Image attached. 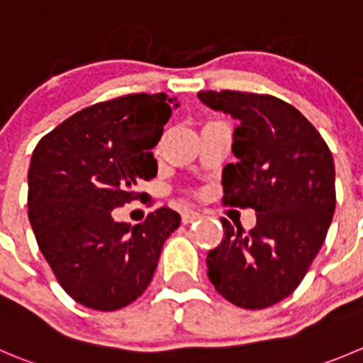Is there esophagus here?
<instances>
[{
	"instance_id": "esophagus-1",
	"label": "esophagus",
	"mask_w": 363,
	"mask_h": 363,
	"mask_svg": "<svg viewBox=\"0 0 363 363\" xmlns=\"http://www.w3.org/2000/svg\"><path fill=\"white\" fill-rule=\"evenodd\" d=\"M199 217H201V213L196 212V210H185V212H182V223L189 224L192 223V220L199 219Z\"/></svg>"
}]
</instances>
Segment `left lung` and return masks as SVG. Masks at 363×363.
<instances>
[{"label":"left lung","mask_w":363,"mask_h":363,"mask_svg":"<svg viewBox=\"0 0 363 363\" xmlns=\"http://www.w3.org/2000/svg\"><path fill=\"white\" fill-rule=\"evenodd\" d=\"M198 98L239 119L223 203L257 212L250 231L220 219L224 237L208 251V278L235 306L267 308L298 289L326 239L337 201L333 157L313 124L274 96L201 91Z\"/></svg>","instance_id":"8db88e82"}]
</instances>
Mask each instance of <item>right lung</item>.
Here are the masks:
<instances>
[{"label": "right lung", "mask_w": 363, "mask_h": 363, "mask_svg": "<svg viewBox=\"0 0 363 363\" xmlns=\"http://www.w3.org/2000/svg\"><path fill=\"white\" fill-rule=\"evenodd\" d=\"M167 94H128L76 112L33 150L28 219L39 250L76 303L112 312L147 289L165 239L179 226L162 206L135 226L112 210L143 199L153 150L172 113ZM178 106V103H174Z\"/></svg>", "instance_id": "right-lung-1"}]
</instances>
